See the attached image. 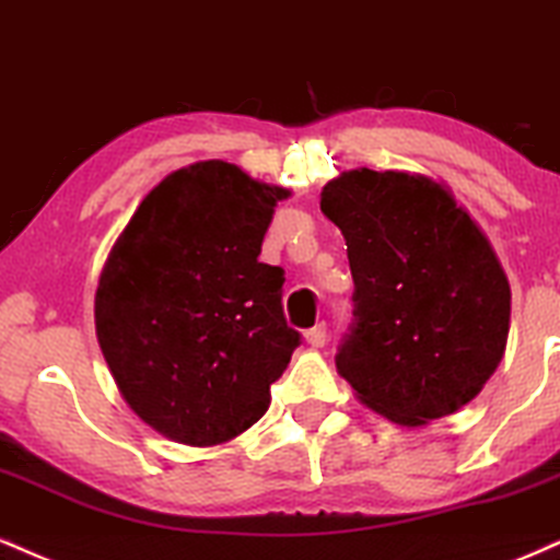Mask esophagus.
Instances as JSON below:
<instances>
[{"label": "esophagus", "mask_w": 560, "mask_h": 560, "mask_svg": "<svg viewBox=\"0 0 560 560\" xmlns=\"http://www.w3.org/2000/svg\"><path fill=\"white\" fill-rule=\"evenodd\" d=\"M304 338H306V343L312 346V348L325 346L327 343V325H325V322H319V325H314L312 330H306Z\"/></svg>", "instance_id": "obj_1"}]
</instances>
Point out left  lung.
<instances>
[{
	"label": "left lung",
	"mask_w": 560,
	"mask_h": 560,
	"mask_svg": "<svg viewBox=\"0 0 560 560\" xmlns=\"http://www.w3.org/2000/svg\"><path fill=\"white\" fill-rule=\"evenodd\" d=\"M343 233L353 322L335 366L366 409L404 427L448 417L501 364L511 285L488 235L427 175L359 167L322 188Z\"/></svg>",
	"instance_id": "1"
}]
</instances>
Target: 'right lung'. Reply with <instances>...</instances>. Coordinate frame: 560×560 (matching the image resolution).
<instances>
[{
  "instance_id": "right-lung-1",
  "label": "right lung",
  "mask_w": 560,
  "mask_h": 560,
  "mask_svg": "<svg viewBox=\"0 0 560 560\" xmlns=\"http://www.w3.org/2000/svg\"><path fill=\"white\" fill-rule=\"evenodd\" d=\"M288 194L238 164H188L149 190L104 261L98 346L125 404L175 443L209 448L259 422L301 343L285 272L259 261Z\"/></svg>"
}]
</instances>
